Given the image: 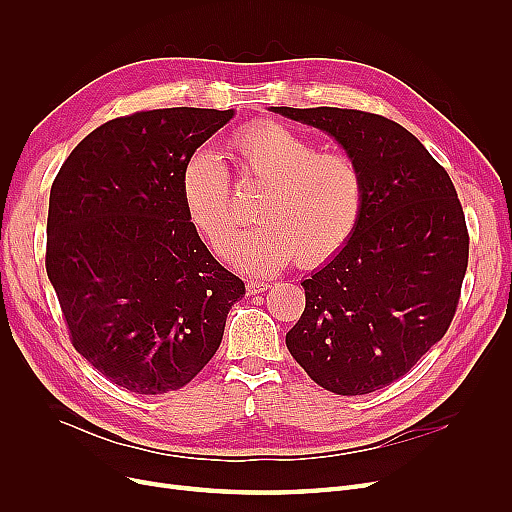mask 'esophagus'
Wrapping results in <instances>:
<instances>
[{
    "label": "esophagus",
    "mask_w": 512,
    "mask_h": 512,
    "mask_svg": "<svg viewBox=\"0 0 512 512\" xmlns=\"http://www.w3.org/2000/svg\"><path fill=\"white\" fill-rule=\"evenodd\" d=\"M267 288H270V282H267V280H249V282H247V292H249V294L265 292Z\"/></svg>",
    "instance_id": "34e87169"
}]
</instances>
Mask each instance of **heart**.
Listing matches in <instances>:
<instances>
[{"instance_id":"heart-1","label":"heart","mask_w":512,"mask_h":512,"mask_svg":"<svg viewBox=\"0 0 512 512\" xmlns=\"http://www.w3.org/2000/svg\"><path fill=\"white\" fill-rule=\"evenodd\" d=\"M228 147L240 180L265 184L255 207L261 222L234 250L240 215L222 159L195 149L180 172L186 218L215 253L232 251L234 263L267 274L294 257L303 267H317L351 240L365 205L363 174L351 155L317 151L313 141L278 122L242 126Z\"/></svg>"}]
</instances>
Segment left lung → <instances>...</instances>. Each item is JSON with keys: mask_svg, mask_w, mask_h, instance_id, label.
Instances as JSON below:
<instances>
[{"mask_svg": "<svg viewBox=\"0 0 512 512\" xmlns=\"http://www.w3.org/2000/svg\"><path fill=\"white\" fill-rule=\"evenodd\" d=\"M328 132L361 168L365 205L351 240L303 280L290 355L334 394L380 390L442 340L469 261L465 213L448 172L400 124L340 107H272Z\"/></svg>", "mask_w": 512, "mask_h": 512, "instance_id": "left-lung-1", "label": "left lung"}]
</instances>
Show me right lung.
I'll return each instance as SVG.
<instances>
[{
	"mask_svg": "<svg viewBox=\"0 0 512 512\" xmlns=\"http://www.w3.org/2000/svg\"><path fill=\"white\" fill-rule=\"evenodd\" d=\"M232 116L168 107L110 120L74 147L51 184L45 267L70 340L130 392L191 382L245 294L180 199L184 159Z\"/></svg>",
	"mask_w": 512,
	"mask_h": 512,
	"instance_id": "1",
	"label": "right lung"
}]
</instances>
